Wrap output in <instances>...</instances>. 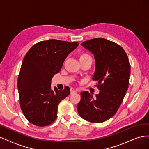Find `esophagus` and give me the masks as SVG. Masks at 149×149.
I'll return each instance as SVG.
<instances>
[{"instance_id": "1", "label": "esophagus", "mask_w": 149, "mask_h": 149, "mask_svg": "<svg viewBox=\"0 0 149 149\" xmlns=\"http://www.w3.org/2000/svg\"><path fill=\"white\" fill-rule=\"evenodd\" d=\"M75 93H76V91H75V90H71V92H70L71 94H73Z\"/></svg>"}]
</instances>
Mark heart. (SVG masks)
<instances>
[{
  "mask_svg": "<svg viewBox=\"0 0 149 149\" xmlns=\"http://www.w3.org/2000/svg\"><path fill=\"white\" fill-rule=\"evenodd\" d=\"M91 58L88 54L85 53H82L81 55H79V60H82L84 59H86V58Z\"/></svg>",
  "mask_w": 149,
  "mask_h": 149,
  "instance_id": "heart-1",
  "label": "heart"
}]
</instances>
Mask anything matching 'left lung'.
<instances>
[{
	"label": "left lung",
	"instance_id": "obj_1",
	"mask_svg": "<svg viewBox=\"0 0 149 149\" xmlns=\"http://www.w3.org/2000/svg\"><path fill=\"white\" fill-rule=\"evenodd\" d=\"M81 45L94 55L96 68L93 79L97 81L100 93L93 97L88 91L81 93L78 112L86 120L102 123L116 113L127 92L130 73L129 59L120 45L105 38L89 40Z\"/></svg>",
	"mask_w": 149,
	"mask_h": 149
}]
</instances>
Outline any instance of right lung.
Here are the masks:
<instances>
[{"mask_svg": "<svg viewBox=\"0 0 149 149\" xmlns=\"http://www.w3.org/2000/svg\"><path fill=\"white\" fill-rule=\"evenodd\" d=\"M78 45L51 39L35 44L26 53L17 87L21 109L30 123L43 127L56 119L58 104L70 92L68 87L63 91L56 87L52 89V78L60 72L67 56Z\"/></svg>", "mask_w": 149, "mask_h": 149, "instance_id": "obj_1", "label": "right lung"}]
</instances>
